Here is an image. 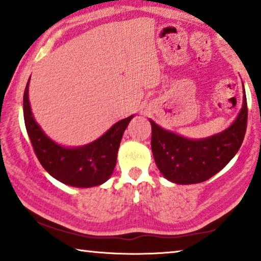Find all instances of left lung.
I'll return each mask as SVG.
<instances>
[{"mask_svg":"<svg viewBox=\"0 0 261 261\" xmlns=\"http://www.w3.org/2000/svg\"><path fill=\"white\" fill-rule=\"evenodd\" d=\"M247 100L228 129L204 139H188L151 123V149L160 171L169 181L194 185L207 181L236 156L247 127Z\"/></svg>","mask_w":261,"mask_h":261,"instance_id":"obj_1","label":"left lung"}]
</instances>
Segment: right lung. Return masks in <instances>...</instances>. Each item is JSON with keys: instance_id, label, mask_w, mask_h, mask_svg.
Masks as SVG:
<instances>
[{"instance_id": "right-lung-1", "label": "right lung", "mask_w": 261, "mask_h": 261, "mask_svg": "<svg viewBox=\"0 0 261 261\" xmlns=\"http://www.w3.org/2000/svg\"><path fill=\"white\" fill-rule=\"evenodd\" d=\"M28 85L23 93L25 129L39 162L54 178L80 188L99 186L108 181L117 162V152L123 134L134 116L119 120L106 134L91 144L80 148H64L43 134L32 115Z\"/></svg>"}]
</instances>
